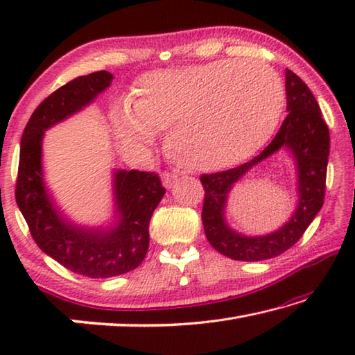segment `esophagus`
I'll return each mask as SVG.
<instances>
[{
  "label": "esophagus",
  "mask_w": 355,
  "mask_h": 355,
  "mask_svg": "<svg viewBox=\"0 0 355 355\" xmlns=\"http://www.w3.org/2000/svg\"><path fill=\"white\" fill-rule=\"evenodd\" d=\"M161 178H163V184L166 186V188H172L173 183L177 182V175H175V173H171V172H164L163 175H161Z\"/></svg>",
  "instance_id": "1"
}]
</instances>
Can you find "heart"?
<instances>
[{"mask_svg":"<svg viewBox=\"0 0 355 355\" xmlns=\"http://www.w3.org/2000/svg\"><path fill=\"white\" fill-rule=\"evenodd\" d=\"M114 111L128 144L167 131L166 152L184 169L219 171L255 155L277 127L284 84L271 65L239 59L156 70L137 81L133 101Z\"/></svg>","mask_w":355,"mask_h":355,"instance_id":"heart-1","label":"heart"}]
</instances>
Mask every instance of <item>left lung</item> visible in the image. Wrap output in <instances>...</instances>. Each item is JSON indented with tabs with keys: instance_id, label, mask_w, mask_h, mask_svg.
<instances>
[{
	"instance_id": "8db88e82",
	"label": "left lung",
	"mask_w": 355,
	"mask_h": 355,
	"mask_svg": "<svg viewBox=\"0 0 355 355\" xmlns=\"http://www.w3.org/2000/svg\"><path fill=\"white\" fill-rule=\"evenodd\" d=\"M285 78L288 116L271 144L248 163L228 171L203 173L200 177L205 189L202 222L207 239L216 250L232 260L260 261L284 254L299 241L324 203L330 147L329 127L307 84L291 70H286ZM282 146L290 148L298 163L300 205L297 213L288 225L271 236L257 239L239 236L223 222L226 194L252 165Z\"/></svg>"
}]
</instances>
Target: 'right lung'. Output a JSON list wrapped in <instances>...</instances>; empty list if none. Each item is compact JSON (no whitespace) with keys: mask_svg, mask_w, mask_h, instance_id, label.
I'll return each instance as SVG.
<instances>
[{"mask_svg":"<svg viewBox=\"0 0 355 355\" xmlns=\"http://www.w3.org/2000/svg\"><path fill=\"white\" fill-rule=\"evenodd\" d=\"M111 80L105 70L78 76L35 107L21 136L15 183L17 205L35 244L70 271L92 279L114 277L139 266L148 250L150 219L166 194L158 173L117 171L114 189L120 219L110 232L70 225L46 194L40 167L44 131L91 103Z\"/></svg>","mask_w":355,"mask_h":355,"instance_id":"right-lung-1","label":"right lung"}]
</instances>
